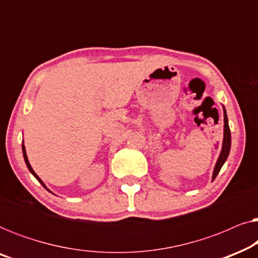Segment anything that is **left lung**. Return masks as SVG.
<instances>
[{
  "instance_id": "obj_1",
  "label": "left lung",
  "mask_w": 258,
  "mask_h": 258,
  "mask_svg": "<svg viewBox=\"0 0 258 258\" xmlns=\"http://www.w3.org/2000/svg\"><path fill=\"white\" fill-rule=\"evenodd\" d=\"M223 115H224V135H223V144H222V150L220 154V157L216 162V165H215L214 169V174H213V181L216 178V176L220 172L222 165L224 164V162L227 161V158L229 156V151H230V147H231V134H230V128H229L228 124V116H227V111H225V108L223 107Z\"/></svg>"
}]
</instances>
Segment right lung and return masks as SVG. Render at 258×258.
Returning a JSON list of instances; mask_svg holds the SVG:
<instances>
[{
    "instance_id": "add662e5",
    "label": "right lung",
    "mask_w": 258,
    "mask_h": 258,
    "mask_svg": "<svg viewBox=\"0 0 258 258\" xmlns=\"http://www.w3.org/2000/svg\"><path fill=\"white\" fill-rule=\"evenodd\" d=\"M22 153H23V157H24V161H26V164H27V167H28V169H29V171L31 172V174H33V175L35 176V177H36V179H37V181H38V182H40V183H41V184H42V185H43L45 189H47V186H45V185H44V183H43V182H42V179H41L40 177H38V176H37L36 174H35V171L33 170V168H31V165H30V163H29V161H28V157H27V154H26V148H24V144H23V143H22ZM47 190H48V189H47Z\"/></svg>"
}]
</instances>
